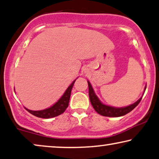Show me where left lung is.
Returning <instances> with one entry per match:
<instances>
[{"label":"left lung","mask_w":159,"mask_h":159,"mask_svg":"<svg viewBox=\"0 0 159 159\" xmlns=\"http://www.w3.org/2000/svg\"><path fill=\"white\" fill-rule=\"evenodd\" d=\"M88 85H89V99H90V102L91 103L93 109L97 111L98 114L101 115L104 117H121V116L125 115L126 114L129 113L133 109L135 108V107L138 106L140 102L141 101L142 97H140L137 102H135L134 104L129 105L127 107H114L111 106H108V105L104 104L97 97L94 93V91L91 86V84L90 82L88 80ZM146 86L145 87L144 91H146Z\"/></svg>","instance_id":"1"}]
</instances>
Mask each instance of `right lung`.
Instances as JSON below:
<instances>
[{
	"instance_id": "add662e5",
	"label": "right lung",
	"mask_w": 159,
	"mask_h": 159,
	"mask_svg": "<svg viewBox=\"0 0 159 159\" xmlns=\"http://www.w3.org/2000/svg\"><path fill=\"white\" fill-rule=\"evenodd\" d=\"M76 80V79H75ZM73 80L72 84L68 86V88L66 89V91H65L63 95L62 96L61 98L58 100V101L55 103V104H53L52 107H49L48 109H43V110H39V111H32L30 109H28L25 108L29 112L32 114V115L36 116L37 117L40 118H44V119H48V118H52L57 117V116L61 115L66 111L67 107H68L69 101H70V93L71 90H72L73 85L75 81Z\"/></svg>"
}]
</instances>
